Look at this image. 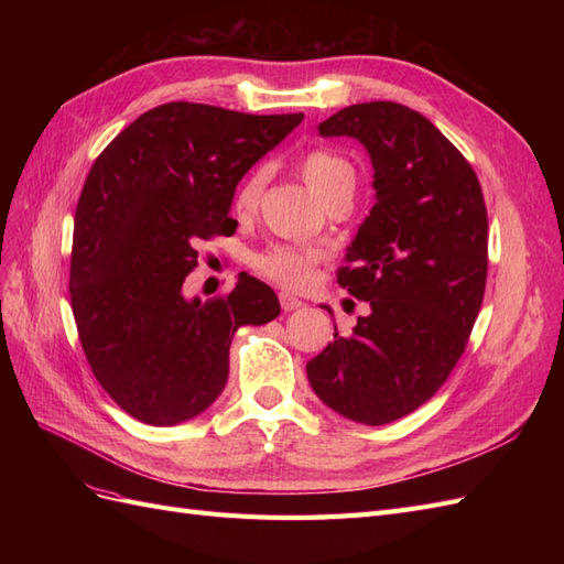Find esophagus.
Here are the masks:
<instances>
[{
  "instance_id": "obj_1",
  "label": "esophagus",
  "mask_w": 564,
  "mask_h": 564,
  "mask_svg": "<svg viewBox=\"0 0 564 564\" xmlns=\"http://www.w3.org/2000/svg\"><path fill=\"white\" fill-rule=\"evenodd\" d=\"M280 305H282L284 313H292V311H299V308H301L303 301L296 299V296H292V294L282 292V294H280Z\"/></svg>"
}]
</instances>
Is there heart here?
Returning <instances> with one entry per match:
<instances>
[{"label": "heart", "instance_id": "1", "mask_svg": "<svg viewBox=\"0 0 564 564\" xmlns=\"http://www.w3.org/2000/svg\"><path fill=\"white\" fill-rule=\"evenodd\" d=\"M303 181L308 183L311 191L324 199L329 197L334 191L344 185L355 183V172L348 160H344L336 152L329 150H313L305 155L299 164ZM265 169H256L253 174L240 185L235 197V209L237 214H251L259 207L261 193L265 187ZM317 249H305L294 245H270L263 251L253 253V268L261 272V275L275 280L284 286H303L308 284L313 278V265L319 261Z\"/></svg>", "mask_w": 564, "mask_h": 564}]
</instances>
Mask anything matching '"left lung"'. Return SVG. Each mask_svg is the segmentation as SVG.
Instances as JSON below:
<instances>
[{
    "label": "left lung",
    "instance_id": "8db88e82",
    "mask_svg": "<svg viewBox=\"0 0 564 564\" xmlns=\"http://www.w3.org/2000/svg\"><path fill=\"white\" fill-rule=\"evenodd\" d=\"M317 129L365 145L377 202L338 270L369 315L350 334L334 324V344L305 371L336 414L383 425L429 402L468 344L487 280L482 187L440 129L406 106L357 104Z\"/></svg>",
    "mask_w": 564,
    "mask_h": 564
}]
</instances>
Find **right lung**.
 I'll list each match as a JSON object with an SVG mask.
<instances>
[{"label": "right lung", "mask_w": 564, "mask_h": 564, "mask_svg": "<svg viewBox=\"0 0 564 564\" xmlns=\"http://www.w3.org/2000/svg\"><path fill=\"white\" fill-rule=\"evenodd\" d=\"M301 119L178 100L143 112L94 162L75 212L73 315L94 377L133 419L199 416L226 388L235 332L280 315L247 272L207 303L185 299L183 282L199 240L235 232L237 183Z\"/></svg>", "instance_id": "right-lung-1"}]
</instances>
